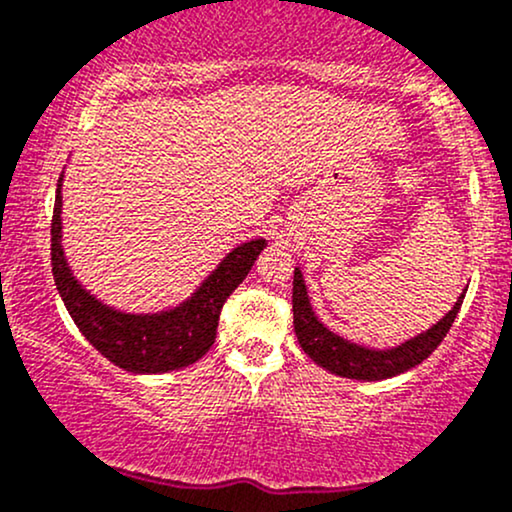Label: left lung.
<instances>
[{
    "instance_id": "left-lung-1",
    "label": "left lung",
    "mask_w": 512,
    "mask_h": 512,
    "mask_svg": "<svg viewBox=\"0 0 512 512\" xmlns=\"http://www.w3.org/2000/svg\"><path fill=\"white\" fill-rule=\"evenodd\" d=\"M462 300L464 292L455 302V307L426 333H418L416 338H411V341L401 343L396 348L372 350L358 346V343H350L346 338L336 336V333L326 329L314 317L300 268H295V280H292V317H295V333L302 350L314 363L324 367V370L333 372V375L348 377V380H389V377L401 375V372L421 365L440 346L442 338L447 336L459 307H462Z\"/></svg>"
}]
</instances>
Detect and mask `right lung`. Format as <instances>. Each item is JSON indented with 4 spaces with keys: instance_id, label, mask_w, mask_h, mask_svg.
I'll return each mask as SVG.
<instances>
[{
    "instance_id": "1",
    "label": "right lung",
    "mask_w": 512,
    "mask_h": 512,
    "mask_svg": "<svg viewBox=\"0 0 512 512\" xmlns=\"http://www.w3.org/2000/svg\"><path fill=\"white\" fill-rule=\"evenodd\" d=\"M60 183L62 179L57 181L53 222H50L53 275L62 302L86 341L111 363L128 372H140V375L181 370L203 358L215 343L222 304L249 275L258 254L266 246V239H254L237 246L181 307L162 314H123L94 300L74 280L67 266L60 244Z\"/></svg>"
}]
</instances>
